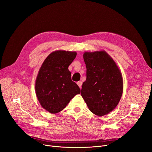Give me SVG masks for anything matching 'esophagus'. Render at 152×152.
Instances as JSON below:
<instances>
[{
	"label": "esophagus",
	"mask_w": 152,
	"mask_h": 152,
	"mask_svg": "<svg viewBox=\"0 0 152 152\" xmlns=\"http://www.w3.org/2000/svg\"><path fill=\"white\" fill-rule=\"evenodd\" d=\"M82 84H83V83L81 82V81H78V82H77V84L78 85V86L79 87V88H81V86H82Z\"/></svg>",
	"instance_id": "34e87169"
}]
</instances>
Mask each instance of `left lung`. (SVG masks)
Segmentation results:
<instances>
[{"instance_id": "8db88e82", "label": "left lung", "mask_w": 152, "mask_h": 152, "mask_svg": "<svg viewBox=\"0 0 152 152\" xmlns=\"http://www.w3.org/2000/svg\"><path fill=\"white\" fill-rule=\"evenodd\" d=\"M87 78L81 96L92 113L106 115L118 105L123 91V80L116 62L105 50L85 52Z\"/></svg>"}]
</instances>
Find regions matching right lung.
<instances>
[{"label":"right lung","instance_id":"add662e5","mask_svg":"<svg viewBox=\"0 0 152 152\" xmlns=\"http://www.w3.org/2000/svg\"><path fill=\"white\" fill-rule=\"evenodd\" d=\"M76 55V52L62 50L52 52L39 70L35 82L36 97L41 107L52 114L63 110L76 95L80 94L68 69Z\"/></svg>","mask_w":152,"mask_h":152}]
</instances>
